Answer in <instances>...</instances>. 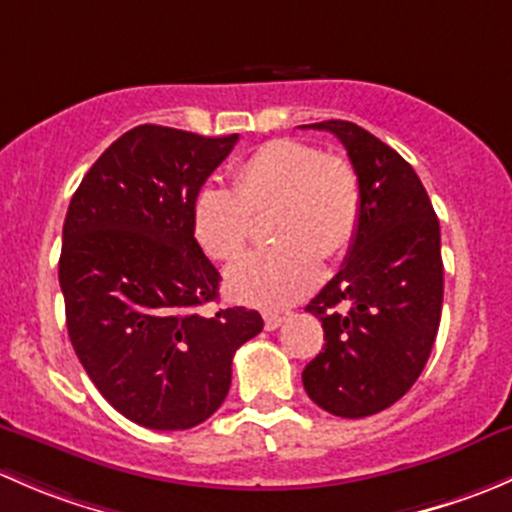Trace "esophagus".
I'll list each match as a JSON object with an SVG mask.
<instances>
[{"mask_svg":"<svg viewBox=\"0 0 512 512\" xmlns=\"http://www.w3.org/2000/svg\"><path fill=\"white\" fill-rule=\"evenodd\" d=\"M282 322H285V317H282V314L265 312V329H267V332H275V329L280 327Z\"/></svg>","mask_w":512,"mask_h":512,"instance_id":"34e87169","label":"esophagus"}]
</instances>
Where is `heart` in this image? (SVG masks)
I'll return each instance as SVG.
<instances>
[{"label":"heart","mask_w":512,"mask_h":512,"mask_svg":"<svg viewBox=\"0 0 512 512\" xmlns=\"http://www.w3.org/2000/svg\"><path fill=\"white\" fill-rule=\"evenodd\" d=\"M277 210L270 237L280 245L250 252L227 272L237 302L277 309L307 297L322 280V262L352 250L361 223V188L352 163L294 138L255 148L232 185L208 183L193 200V232L213 260L242 255L255 213Z\"/></svg>","instance_id":"b5f03b06"}]
</instances>
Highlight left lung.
<instances>
[{"mask_svg":"<svg viewBox=\"0 0 512 512\" xmlns=\"http://www.w3.org/2000/svg\"><path fill=\"white\" fill-rule=\"evenodd\" d=\"M307 128L347 148L361 223L342 270L307 304L324 347L302 384L329 414L364 418L396 404L431 356L443 304L441 227L416 170L394 148L349 121Z\"/></svg>","mask_w":512,"mask_h":512,"instance_id":"left-lung-1","label":"left lung"}]
</instances>
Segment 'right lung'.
Segmentation results:
<instances>
[{
	"label": "right lung",
	"mask_w": 512,
	"mask_h": 512,
	"mask_svg": "<svg viewBox=\"0 0 512 512\" xmlns=\"http://www.w3.org/2000/svg\"><path fill=\"white\" fill-rule=\"evenodd\" d=\"M136 126L101 153L64 220L59 285L74 352L133 423L185 431L220 409L232 356L265 327L255 309L200 314L220 272L193 232V200L237 143Z\"/></svg>",
	"instance_id": "add662e5"
}]
</instances>
